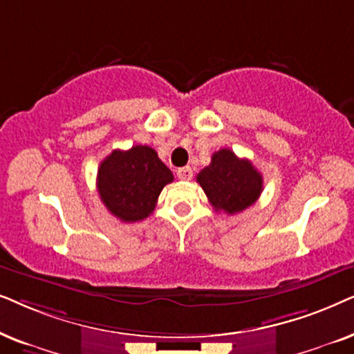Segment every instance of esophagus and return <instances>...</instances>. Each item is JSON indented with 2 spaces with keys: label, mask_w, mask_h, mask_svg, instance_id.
Instances as JSON below:
<instances>
[{
  "label": "esophagus",
  "mask_w": 354,
  "mask_h": 354,
  "mask_svg": "<svg viewBox=\"0 0 354 354\" xmlns=\"http://www.w3.org/2000/svg\"><path fill=\"white\" fill-rule=\"evenodd\" d=\"M178 178H180L181 181H191L192 180V169L189 167H185V168H180L176 171Z\"/></svg>",
  "instance_id": "34e87169"
}]
</instances>
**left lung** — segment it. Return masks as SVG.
Returning <instances> with one entry per match:
<instances>
[{"instance_id":"1","label":"left lung","mask_w":354,"mask_h":354,"mask_svg":"<svg viewBox=\"0 0 354 354\" xmlns=\"http://www.w3.org/2000/svg\"><path fill=\"white\" fill-rule=\"evenodd\" d=\"M209 202L215 210L234 215L246 210L262 192V174L248 158H239L233 150L221 149L212 162L197 174Z\"/></svg>"}]
</instances>
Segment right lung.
<instances>
[{"label": "right lung", "mask_w": 354, "mask_h": 354, "mask_svg": "<svg viewBox=\"0 0 354 354\" xmlns=\"http://www.w3.org/2000/svg\"><path fill=\"white\" fill-rule=\"evenodd\" d=\"M173 181V173L149 145L113 150L98 167L97 189L111 215L124 223L152 214L160 192Z\"/></svg>", "instance_id": "1"}]
</instances>
